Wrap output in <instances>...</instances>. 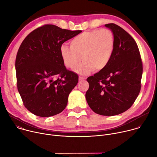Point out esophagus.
I'll return each mask as SVG.
<instances>
[{
	"mask_svg": "<svg viewBox=\"0 0 157 157\" xmlns=\"http://www.w3.org/2000/svg\"><path fill=\"white\" fill-rule=\"evenodd\" d=\"M84 79H85V78H83V77H81V76H79V81H84Z\"/></svg>",
	"mask_w": 157,
	"mask_h": 157,
	"instance_id": "1",
	"label": "esophagus"
}]
</instances>
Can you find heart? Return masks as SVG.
<instances>
[{"instance_id": "1", "label": "heart", "mask_w": 157, "mask_h": 157, "mask_svg": "<svg viewBox=\"0 0 157 157\" xmlns=\"http://www.w3.org/2000/svg\"><path fill=\"white\" fill-rule=\"evenodd\" d=\"M71 47L62 44L60 54L66 68L75 69L82 59L84 61L76 70L86 75L94 70H104L110 63L115 48L113 33L109 29L84 32L70 42Z\"/></svg>"}]
</instances>
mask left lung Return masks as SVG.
Listing matches in <instances>:
<instances>
[{
	"instance_id": "obj_1",
	"label": "left lung",
	"mask_w": 157,
	"mask_h": 157,
	"mask_svg": "<svg viewBox=\"0 0 157 157\" xmlns=\"http://www.w3.org/2000/svg\"><path fill=\"white\" fill-rule=\"evenodd\" d=\"M105 27L114 34V51L104 70L87 78L86 99L95 113L113 116L123 113L135 102L140 91L143 67L134 39L116 24Z\"/></svg>"
}]
</instances>
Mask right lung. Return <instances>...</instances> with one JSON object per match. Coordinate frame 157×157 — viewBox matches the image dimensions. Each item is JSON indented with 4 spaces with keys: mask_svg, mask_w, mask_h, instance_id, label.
I'll use <instances>...</instances> for the list:
<instances>
[{
    "mask_svg": "<svg viewBox=\"0 0 157 157\" xmlns=\"http://www.w3.org/2000/svg\"><path fill=\"white\" fill-rule=\"evenodd\" d=\"M81 32L44 25L22 41L15 60L17 88L25 107L35 116L51 117L66 107L78 76L66 68L60 47Z\"/></svg>",
    "mask_w": 157,
    "mask_h": 157,
    "instance_id": "obj_1",
    "label": "right lung"
}]
</instances>
